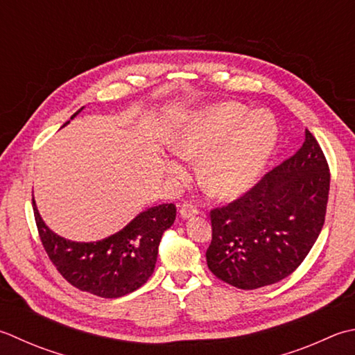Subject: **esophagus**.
Wrapping results in <instances>:
<instances>
[{
  "label": "esophagus",
  "instance_id": "esophagus-1",
  "mask_svg": "<svg viewBox=\"0 0 355 355\" xmlns=\"http://www.w3.org/2000/svg\"><path fill=\"white\" fill-rule=\"evenodd\" d=\"M180 215H182L183 218L196 217V215H198V207L196 205L189 203V201H184V203H182V206H180Z\"/></svg>",
  "mask_w": 355,
  "mask_h": 355
}]
</instances>
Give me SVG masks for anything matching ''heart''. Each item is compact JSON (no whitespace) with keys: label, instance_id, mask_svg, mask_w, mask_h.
<instances>
[{"label":"heart","instance_id":"obj_1","mask_svg":"<svg viewBox=\"0 0 355 355\" xmlns=\"http://www.w3.org/2000/svg\"><path fill=\"white\" fill-rule=\"evenodd\" d=\"M279 128L266 110L249 109L241 103L214 104L186 116L173 132L171 149L184 159L200 160L198 178L212 196L237 198L260 178L272 158ZM172 177L184 175V166L168 159Z\"/></svg>","mask_w":355,"mask_h":355}]
</instances>
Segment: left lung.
Wrapping results in <instances>:
<instances>
[{
    "mask_svg": "<svg viewBox=\"0 0 355 355\" xmlns=\"http://www.w3.org/2000/svg\"><path fill=\"white\" fill-rule=\"evenodd\" d=\"M329 168L306 129L295 154L232 203L211 211L207 268L239 289L286 279L318 239L329 196Z\"/></svg>",
    "mask_w": 355,
    "mask_h": 355,
    "instance_id": "left-lung-1",
    "label": "left lung"
}]
</instances>
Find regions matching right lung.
<instances>
[{
    "label": "right lung",
    "mask_w": 355,
    "mask_h": 355,
    "mask_svg": "<svg viewBox=\"0 0 355 355\" xmlns=\"http://www.w3.org/2000/svg\"><path fill=\"white\" fill-rule=\"evenodd\" d=\"M81 110H76L71 120ZM32 203L41 243L58 272L72 286L103 298L123 297L148 282L155 269L159 240L177 215L173 203L158 205L138 214L107 239L80 243L52 232L33 198Z\"/></svg>",
    "instance_id": "add662e5"
}]
</instances>
